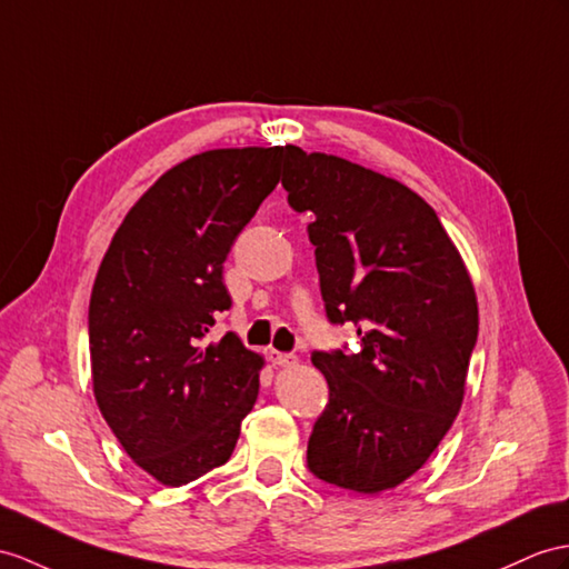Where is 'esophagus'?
Instances as JSON below:
<instances>
[{
	"label": "esophagus",
	"instance_id": "esophagus-1",
	"mask_svg": "<svg viewBox=\"0 0 569 569\" xmlns=\"http://www.w3.org/2000/svg\"><path fill=\"white\" fill-rule=\"evenodd\" d=\"M268 359L272 362V367H295L299 359L295 355L287 352H277V350H268Z\"/></svg>",
	"mask_w": 569,
	"mask_h": 569
}]
</instances>
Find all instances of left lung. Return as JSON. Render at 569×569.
Masks as SVG:
<instances>
[{
  "label": "left lung",
  "mask_w": 569,
  "mask_h": 569,
  "mask_svg": "<svg viewBox=\"0 0 569 569\" xmlns=\"http://www.w3.org/2000/svg\"><path fill=\"white\" fill-rule=\"evenodd\" d=\"M282 186L311 212L309 241L330 323H352L359 352H313L328 406L309 470L377 495L408 480L463 403L478 301L463 260L418 192L348 159L289 147Z\"/></svg>",
  "instance_id": "left-lung-1"
}]
</instances>
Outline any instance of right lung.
<instances>
[{
  "instance_id": "right-lung-1",
  "label": "right lung",
  "mask_w": 569,
  "mask_h": 569,
  "mask_svg": "<svg viewBox=\"0 0 569 569\" xmlns=\"http://www.w3.org/2000/svg\"><path fill=\"white\" fill-rule=\"evenodd\" d=\"M289 147L212 149L166 171L110 241L89 303L93 396L130 459L161 485L229 461L262 357L210 330L231 307L233 241L280 183Z\"/></svg>"
}]
</instances>
